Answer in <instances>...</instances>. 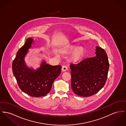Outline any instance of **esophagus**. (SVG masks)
I'll use <instances>...</instances> for the list:
<instances>
[{
	"instance_id": "esophagus-1",
	"label": "esophagus",
	"mask_w": 126,
	"mask_h": 126,
	"mask_svg": "<svg viewBox=\"0 0 126 126\" xmlns=\"http://www.w3.org/2000/svg\"><path fill=\"white\" fill-rule=\"evenodd\" d=\"M67 67L66 66H63L62 68V71H63V72H64V71H66L67 70Z\"/></svg>"
}]
</instances>
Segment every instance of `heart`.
<instances>
[{"instance_id": "heart-1", "label": "heart", "mask_w": 126, "mask_h": 126, "mask_svg": "<svg viewBox=\"0 0 126 126\" xmlns=\"http://www.w3.org/2000/svg\"><path fill=\"white\" fill-rule=\"evenodd\" d=\"M73 51L70 56V60L74 63L81 61L83 59L86 53V50L84 46L77 47L76 45H70L67 46L63 50L66 54H70Z\"/></svg>"}]
</instances>
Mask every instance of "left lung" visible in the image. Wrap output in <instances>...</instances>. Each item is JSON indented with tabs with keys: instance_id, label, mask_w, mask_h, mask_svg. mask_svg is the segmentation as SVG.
<instances>
[{
	"instance_id": "8db88e82",
	"label": "left lung",
	"mask_w": 126,
	"mask_h": 126,
	"mask_svg": "<svg viewBox=\"0 0 126 126\" xmlns=\"http://www.w3.org/2000/svg\"><path fill=\"white\" fill-rule=\"evenodd\" d=\"M95 48V56L70 65L72 88L78 95H93L106 84L109 66L108 55L102 48L96 46Z\"/></svg>"
}]
</instances>
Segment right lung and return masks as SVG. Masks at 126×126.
Here are the masks:
<instances>
[{"mask_svg":"<svg viewBox=\"0 0 126 126\" xmlns=\"http://www.w3.org/2000/svg\"><path fill=\"white\" fill-rule=\"evenodd\" d=\"M33 42V39H27L17 51L12 63V71L20 89L31 96L38 97L50 92L54 81L61 74L62 67L50 65L45 61L37 70L27 67L24 57Z\"/></svg>","mask_w":126,"mask_h":126,"instance_id":"right-lung-1","label":"right lung"}]
</instances>
